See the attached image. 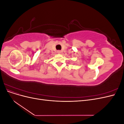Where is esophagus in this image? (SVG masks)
<instances>
[{"label":"esophagus","mask_w":124,"mask_h":124,"mask_svg":"<svg viewBox=\"0 0 124 124\" xmlns=\"http://www.w3.org/2000/svg\"><path fill=\"white\" fill-rule=\"evenodd\" d=\"M57 52L58 54H61L62 53V52L61 51H57Z\"/></svg>","instance_id":"34e87169"}]
</instances>
